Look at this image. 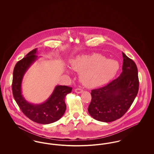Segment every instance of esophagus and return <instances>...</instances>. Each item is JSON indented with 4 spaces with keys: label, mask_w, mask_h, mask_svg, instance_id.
<instances>
[{
    "label": "esophagus",
    "mask_w": 154,
    "mask_h": 154,
    "mask_svg": "<svg viewBox=\"0 0 154 154\" xmlns=\"http://www.w3.org/2000/svg\"><path fill=\"white\" fill-rule=\"evenodd\" d=\"M74 91H75V92H76L77 94H81L83 92L82 89L81 88H76V89H75Z\"/></svg>",
    "instance_id": "34e87169"
}]
</instances>
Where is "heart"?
<instances>
[{"instance_id": "b5f03b06", "label": "heart", "mask_w": 154, "mask_h": 154, "mask_svg": "<svg viewBox=\"0 0 154 154\" xmlns=\"http://www.w3.org/2000/svg\"><path fill=\"white\" fill-rule=\"evenodd\" d=\"M70 65L74 70L80 73L81 82L88 88L97 87L108 82L119 68L117 60L97 53L77 55L70 60Z\"/></svg>"}]
</instances>
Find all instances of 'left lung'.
I'll use <instances>...</instances> for the list:
<instances>
[{"label": "left lung", "instance_id": "obj_1", "mask_svg": "<svg viewBox=\"0 0 154 154\" xmlns=\"http://www.w3.org/2000/svg\"><path fill=\"white\" fill-rule=\"evenodd\" d=\"M122 72L107 85L91 91L88 111L96 120L110 122L122 117L139 91L138 70L134 62L124 52Z\"/></svg>", "mask_w": 154, "mask_h": 154}]
</instances>
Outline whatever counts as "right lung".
<instances>
[{
	"label": "right lung",
	"instance_id": "obj_1",
	"mask_svg": "<svg viewBox=\"0 0 154 154\" xmlns=\"http://www.w3.org/2000/svg\"><path fill=\"white\" fill-rule=\"evenodd\" d=\"M37 48L29 52L25 58L19 60L13 70L12 91L15 100L22 112L30 120L40 124H49L59 120L66 109L65 98L72 92V88L65 85H57L51 95L40 104L28 102L21 91L22 79L30 65L36 60Z\"/></svg>",
	"mask_w": 154,
	"mask_h": 154
}]
</instances>
